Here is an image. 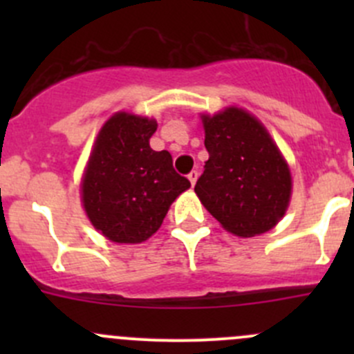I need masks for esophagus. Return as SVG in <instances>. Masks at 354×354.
Returning a JSON list of instances; mask_svg holds the SVG:
<instances>
[{"label":"esophagus","mask_w":354,"mask_h":354,"mask_svg":"<svg viewBox=\"0 0 354 354\" xmlns=\"http://www.w3.org/2000/svg\"><path fill=\"white\" fill-rule=\"evenodd\" d=\"M197 178H198V171H197V169L190 171V174H188V180H190L192 185L197 183Z\"/></svg>","instance_id":"34e87169"}]
</instances>
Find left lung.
I'll return each instance as SVG.
<instances>
[{"label":"left lung","mask_w":354,"mask_h":354,"mask_svg":"<svg viewBox=\"0 0 354 354\" xmlns=\"http://www.w3.org/2000/svg\"><path fill=\"white\" fill-rule=\"evenodd\" d=\"M209 160L195 185L205 209L236 236L272 230L291 195L286 160L266 128L243 109L203 116Z\"/></svg>","instance_id":"1"}]
</instances>
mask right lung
Here are the masks:
<instances>
[{
    "instance_id": "right-lung-1",
    "label": "right lung",
    "mask_w": 354,
    "mask_h": 354,
    "mask_svg": "<svg viewBox=\"0 0 354 354\" xmlns=\"http://www.w3.org/2000/svg\"><path fill=\"white\" fill-rule=\"evenodd\" d=\"M157 123L118 113L95 140L82 183L85 212L114 243H140L156 233L174 198L190 188L167 151L156 152L149 138Z\"/></svg>"
}]
</instances>
